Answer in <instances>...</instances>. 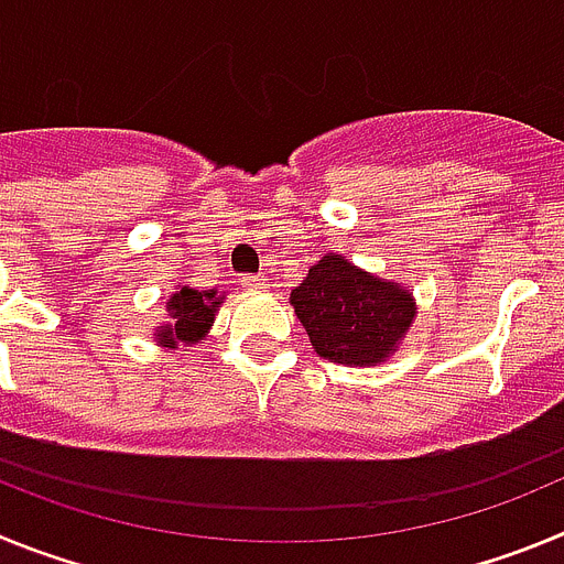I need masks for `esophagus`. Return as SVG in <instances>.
<instances>
[{
	"label": "esophagus",
	"mask_w": 564,
	"mask_h": 564,
	"mask_svg": "<svg viewBox=\"0 0 564 564\" xmlns=\"http://www.w3.org/2000/svg\"><path fill=\"white\" fill-rule=\"evenodd\" d=\"M239 282H242V288H248V291H259V288H265V279L253 276V273H246V276L239 279Z\"/></svg>",
	"instance_id": "34e87169"
}]
</instances>
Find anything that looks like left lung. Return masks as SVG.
Segmentation results:
<instances>
[{"label": "left lung", "instance_id": "left-lung-1", "mask_svg": "<svg viewBox=\"0 0 564 564\" xmlns=\"http://www.w3.org/2000/svg\"><path fill=\"white\" fill-rule=\"evenodd\" d=\"M313 350L344 367H376L395 352L415 322V299L398 282L327 253L291 293Z\"/></svg>", "mask_w": 564, "mask_h": 564}]
</instances>
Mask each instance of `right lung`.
<instances>
[{
	"instance_id": "add662e5",
	"label": "right lung",
	"mask_w": 564,
	"mask_h": 564,
	"mask_svg": "<svg viewBox=\"0 0 564 564\" xmlns=\"http://www.w3.org/2000/svg\"><path fill=\"white\" fill-rule=\"evenodd\" d=\"M223 296L217 291H194V288L183 285L172 293L166 302L169 325L158 327V341L163 347H174V344H197L206 338L208 327L214 325V316L220 311Z\"/></svg>"
}]
</instances>
